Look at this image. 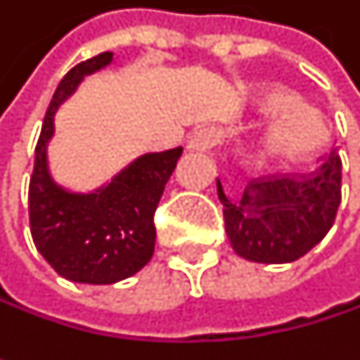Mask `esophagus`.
<instances>
[{"mask_svg":"<svg viewBox=\"0 0 360 360\" xmlns=\"http://www.w3.org/2000/svg\"><path fill=\"white\" fill-rule=\"evenodd\" d=\"M223 139V131L219 127H202L198 129L189 141H187V150L191 152H206V150H212L214 146H219Z\"/></svg>","mask_w":360,"mask_h":360,"instance_id":"1","label":"esophagus"}]
</instances>
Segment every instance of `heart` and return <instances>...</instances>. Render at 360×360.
Listing matches in <instances>:
<instances>
[{
  "label": "heart",
  "instance_id": "b5f03b06",
  "mask_svg": "<svg viewBox=\"0 0 360 360\" xmlns=\"http://www.w3.org/2000/svg\"><path fill=\"white\" fill-rule=\"evenodd\" d=\"M290 98L283 94H266L264 96V106L269 108H279L288 106ZM321 135V120L313 110L304 106H294L290 108L271 129L269 133V148L279 154H290L298 156L315 148L317 139Z\"/></svg>",
  "mask_w": 360,
  "mask_h": 360
}]
</instances>
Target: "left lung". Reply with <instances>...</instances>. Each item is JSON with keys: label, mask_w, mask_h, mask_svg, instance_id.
<instances>
[{"label": "left lung", "mask_w": 360, "mask_h": 360, "mask_svg": "<svg viewBox=\"0 0 360 360\" xmlns=\"http://www.w3.org/2000/svg\"><path fill=\"white\" fill-rule=\"evenodd\" d=\"M217 189L236 254L252 262H292L313 250L335 221L342 202V160L331 146L315 171L256 177L240 202L225 195L221 181Z\"/></svg>", "instance_id": "8db88e82"}]
</instances>
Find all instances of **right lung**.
<instances>
[{"label": "right lung", "instance_id": "add662e5", "mask_svg": "<svg viewBox=\"0 0 360 360\" xmlns=\"http://www.w3.org/2000/svg\"><path fill=\"white\" fill-rule=\"evenodd\" d=\"M110 62V51L98 53L70 68L60 81L43 118L29 183V219L37 250L58 275L94 285L127 279L150 262L156 242L154 212L183 152L175 148L146 154L96 193H70L53 183L45 154L53 135V114L85 75Z\"/></svg>", "mask_w": 360, "mask_h": 360}]
</instances>
